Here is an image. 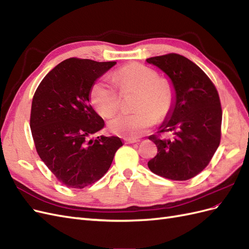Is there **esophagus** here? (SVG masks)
<instances>
[{
    "label": "esophagus",
    "instance_id": "34e87169",
    "mask_svg": "<svg viewBox=\"0 0 249 249\" xmlns=\"http://www.w3.org/2000/svg\"><path fill=\"white\" fill-rule=\"evenodd\" d=\"M124 142L127 143V144H130V143H137L139 142L138 139H124Z\"/></svg>",
    "mask_w": 249,
    "mask_h": 249
}]
</instances>
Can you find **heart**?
<instances>
[{
	"label": "heart",
	"instance_id": "b5f03b06",
	"mask_svg": "<svg viewBox=\"0 0 249 249\" xmlns=\"http://www.w3.org/2000/svg\"><path fill=\"white\" fill-rule=\"evenodd\" d=\"M119 91L125 93L137 90L133 108L136 112L120 114L111 119L109 127L120 137L135 139L146 133L156 122L166 119L176 104V89L172 83L152 67L130 63L115 71ZM90 101L99 114L113 116L120 108V94L116 86L107 79L97 80L90 90Z\"/></svg>",
	"mask_w": 249,
	"mask_h": 249
}]
</instances>
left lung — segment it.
I'll return each mask as SVG.
<instances>
[{"mask_svg":"<svg viewBox=\"0 0 249 249\" xmlns=\"http://www.w3.org/2000/svg\"><path fill=\"white\" fill-rule=\"evenodd\" d=\"M171 79L176 104L168 122L158 135H150L158 153L147 165L156 175L173 180H187L205 169L219 146L222 110L213 82L188 58L170 53L146 59ZM172 131V140L162 138Z\"/></svg>","mask_w":249,"mask_h":249,"instance_id":"obj_1","label":"left lung"}]
</instances>
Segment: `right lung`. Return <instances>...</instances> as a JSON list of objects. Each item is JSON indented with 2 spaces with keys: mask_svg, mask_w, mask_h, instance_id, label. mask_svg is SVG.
<instances>
[{
  "mask_svg": "<svg viewBox=\"0 0 249 249\" xmlns=\"http://www.w3.org/2000/svg\"><path fill=\"white\" fill-rule=\"evenodd\" d=\"M115 63L66 59L43 78L34 93L30 127L36 152L69 188L83 189L97 182L123 145L115 136L89 140L105 125L89 104L90 89Z\"/></svg>",
  "mask_w": 249,
  "mask_h": 249,
  "instance_id": "right-lung-1",
  "label": "right lung"
}]
</instances>
